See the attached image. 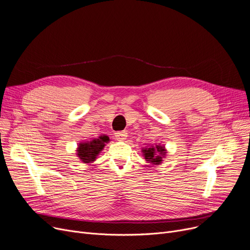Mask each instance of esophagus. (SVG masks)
Returning a JSON list of instances; mask_svg holds the SVG:
<instances>
[{
	"label": "esophagus",
	"mask_w": 250,
	"mask_h": 250,
	"mask_svg": "<svg viewBox=\"0 0 250 250\" xmlns=\"http://www.w3.org/2000/svg\"><path fill=\"white\" fill-rule=\"evenodd\" d=\"M126 132H116L115 133V138L118 141H124L126 139Z\"/></svg>",
	"instance_id": "obj_1"
}]
</instances>
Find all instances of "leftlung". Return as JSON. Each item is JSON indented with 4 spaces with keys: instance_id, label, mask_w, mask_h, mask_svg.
<instances>
[{
    "instance_id": "1",
    "label": "left lung",
    "mask_w": 250,
    "mask_h": 250,
    "mask_svg": "<svg viewBox=\"0 0 250 250\" xmlns=\"http://www.w3.org/2000/svg\"><path fill=\"white\" fill-rule=\"evenodd\" d=\"M142 153L146 162L150 163L152 166H159L163 163V160L167 154V149L165 145H148L147 147H143Z\"/></svg>"
}]
</instances>
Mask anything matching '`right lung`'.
Wrapping results in <instances>:
<instances>
[{"label":"right lung","mask_w":250,"mask_h":250,"mask_svg":"<svg viewBox=\"0 0 250 250\" xmlns=\"http://www.w3.org/2000/svg\"><path fill=\"white\" fill-rule=\"evenodd\" d=\"M108 142L109 137L106 135L95 138L91 141L80 142L77 145L78 147L76 149V154L83 164H90L97 160L98 155L103 150L106 143Z\"/></svg>","instance_id":"add662e5"}]
</instances>
